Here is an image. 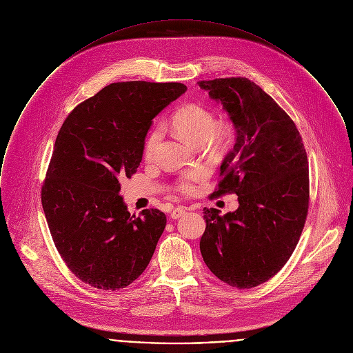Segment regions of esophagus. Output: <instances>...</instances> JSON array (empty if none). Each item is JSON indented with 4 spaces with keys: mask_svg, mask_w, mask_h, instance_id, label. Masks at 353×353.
<instances>
[{
    "mask_svg": "<svg viewBox=\"0 0 353 353\" xmlns=\"http://www.w3.org/2000/svg\"><path fill=\"white\" fill-rule=\"evenodd\" d=\"M186 208H183V207H178V208H175V210H172V212H171V218L172 219H179L181 216H183L185 214H186Z\"/></svg>",
    "mask_w": 353,
    "mask_h": 353,
    "instance_id": "34e87169",
    "label": "esophagus"
}]
</instances>
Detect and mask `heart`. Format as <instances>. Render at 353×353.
<instances>
[{
	"instance_id": "b5f03b06",
	"label": "heart",
	"mask_w": 353,
	"mask_h": 353,
	"mask_svg": "<svg viewBox=\"0 0 353 353\" xmlns=\"http://www.w3.org/2000/svg\"><path fill=\"white\" fill-rule=\"evenodd\" d=\"M172 128L186 141L192 143H203L204 141L215 150L228 148L233 141V127L229 123H216L214 115L200 104H186L181 107L171 119ZM161 138V130L154 128L148 135L143 143V157L150 160L154 154L156 146ZM205 176L200 168L185 172L175 183L174 189L179 194H193L196 192V183Z\"/></svg>"
}]
</instances>
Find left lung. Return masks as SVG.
I'll return each instance as SVG.
<instances>
[{"label":"left lung","instance_id":"left-lung-1","mask_svg":"<svg viewBox=\"0 0 353 353\" xmlns=\"http://www.w3.org/2000/svg\"><path fill=\"white\" fill-rule=\"evenodd\" d=\"M236 131L212 197L238 196L234 212L204 208L200 250L223 282L250 289L274 276L292 256L308 212V160L290 117L248 78L200 81Z\"/></svg>","mask_w":353,"mask_h":353}]
</instances>
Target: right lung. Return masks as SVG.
<instances>
[{"instance_id": "add662e5", "label": "right lung", "mask_w": 353, "mask_h": 353, "mask_svg": "<svg viewBox=\"0 0 353 353\" xmlns=\"http://www.w3.org/2000/svg\"><path fill=\"white\" fill-rule=\"evenodd\" d=\"M186 89L175 82L111 83L75 107L57 134L42 208L67 267L97 289L134 282L164 232L159 210L130 215L120 179L137 172L153 118Z\"/></svg>"}]
</instances>
